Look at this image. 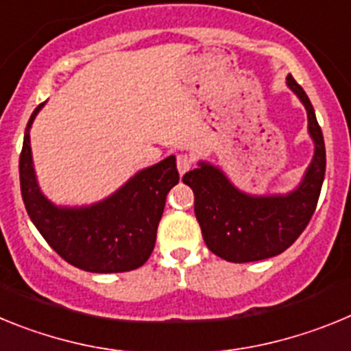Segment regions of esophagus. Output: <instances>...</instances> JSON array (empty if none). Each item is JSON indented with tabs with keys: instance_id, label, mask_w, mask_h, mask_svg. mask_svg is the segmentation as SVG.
Returning a JSON list of instances; mask_svg holds the SVG:
<instances>
[{
	"instance_id": "34e87169",
	"label": "esophagus",
	"mask_w": 351,
	"mask_h": 351,
	"mask_svg": "<svg viewBox=\"0 0 351 351\" xmlns=\"http://www.w3.org/2000/svg\"><path fill=\"white\" fill-rule=\"evenodd\" d=\"M193 167V158L190 154H179L178 156V170L179 173H186Z\"/></svg>"
}]
</instances>
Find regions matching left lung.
I'll return each mask as SVG.
<instances>
[{
    "instance_id": "8db88e82",
    "label": "left lung",
    "mask_w": 351,
    "mask_h": 351,
    "mask_svg": "<svg viewBox=\"0 0 351 351\" xmlns=\"http://www.w3.org/2000/svg\"><path fill=\"white\" fill-rule=\"evenodd\" d=\"M287 84L308 110L315 141V156L295 191L285 197H250L207 163L182 178L193 190L195 216L207 247L226 262L246 263L280 255L295 243L315 214L325 178L324 135L308 95L291 75Z\"/></svg>"
}]
</instances>
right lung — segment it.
<instances>
[{
	"instance_id": "add662e5",
	"label": "right lung",
	"mask_w": 351,
	"mask_h": 351,
	"mask_svg": "<svg viewBox=\"0 0 351 351\" xmlns=\"http://www.w3.org/2000/svg\"><path fill=\"white\" fill-rule=\"evenodd\" d=\"M27 121L19 158L21 193L31 221L49 246L70 265L88 272H128L142 267L156 243L167 193L179 181L176 158L138 172L117 193L84 209H60L43 197L31 161Z\"/></svg>"
}]
</instances>
